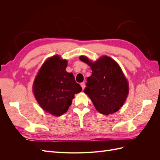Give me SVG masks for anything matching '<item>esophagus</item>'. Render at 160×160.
Listing matches in <instances>:
<instances>
[{
	"label": "esophagus",
	"mask_w": 160,
	"mask_h": 160,
	"mask_svg": "<svg viewBox=\"0 0 160 160\" xmlns=\"http://www.w3.org/2000/svg\"><path fill=\"white\" fill-rule=\"evenodd\" d=\"M81 86L82 89H84L85 88V82H82V83H81Z\"/></svg>",
	"instance_id": "34e87169"
}]
</instances>
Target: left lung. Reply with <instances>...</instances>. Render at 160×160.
<instances>
[{"label":"left lung","mask_w":160,"mask_h":160,"mask_svg":"<svg viewBox=\"0 0 160 160\" xmlns=\"http://www.w3.org/2000/svg\"><path fill=\"white\" fill-rule=\"evenodd\" d=\"M79 59L88 64L92 70L84 92L99 113H115L122 107L129 93L127 79L119 65L108 56L101 57L95 62L85 56H81Z\"/></svg>","instance_id":"left-lung-1"}]
</instances>
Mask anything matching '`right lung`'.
Masks as SVG:
<instances>
[{"instance_id": "obj_1", "label": "right lung", "mask_w": 160, "mask_h": 160, "mask_svg": "<svg viewBox=\"0 0 160 160\" xmlns=\"http://www.w3.org/2000/svg\"><path fill=\"white\" fill-rule=\"evenodd\" d=\"M67 61L59 55L50 57L38 71L33 83V93L41 108L55 116L66 113L74 95L82 88L72 72H67Z\"/></svg>"}]
</instances>
